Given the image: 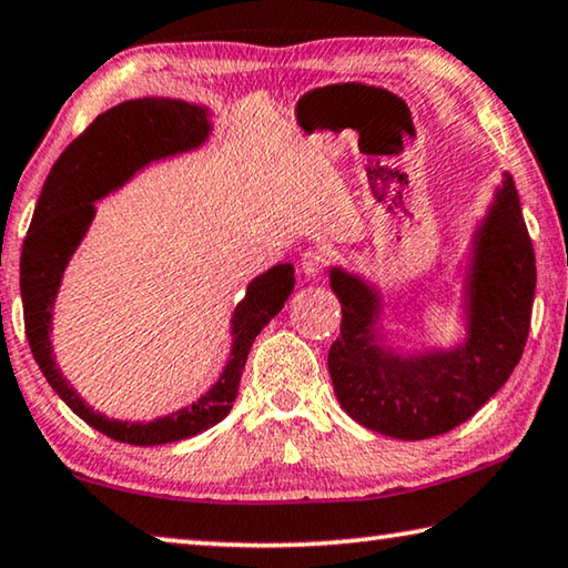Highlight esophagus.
I'll list each match as a JSON object with an SVG mask.
<instances>
[{
    "label": "esophagus",
    "instance_id": "34e87169",
    "mask_svg": "<svg viewBox=\"0 0 568 568\" xmlns=\"http://www.w3.org/2000/svg\"><path fill=\"white\" fill-rule=\"evenodd\" d=\"M329 266V254L324 248H306L302 254V272L306 276H320Z\"/></svg>",
    "mask_w": 568,
    "mask_h": 568
}]
</instances>
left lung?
Wrapping results in <instances>:
<instances>
[{"instance_id": "left-lung-1", "label": "left lung", "mask_w": 568, "mask_h": 568, "mask_svg": "<svg viewBox=\"0 0 568 568\" xmlns=\"http://www.w3.org/2000/svg\"><path fill=\"white\" fill-rule=\"evenodd\" d=\"M329 284L344 314L329 349L342 409L366 429L402 442L452 432L501 389L529 336L536 256L511 174H504L471 236L462 290L464 342L449 349H396L386 342L379 286L342 266L329 268Z\"/></svg>"}]
</instances>
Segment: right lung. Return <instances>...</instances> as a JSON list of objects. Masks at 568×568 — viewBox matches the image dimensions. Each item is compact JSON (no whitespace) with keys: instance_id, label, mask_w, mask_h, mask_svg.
<instances>
[{"instance_id":"obj_1","label":"right lung","mask_w":568,"mask_h":568,"mask_svg":"<svg viewBox=\"0 0 568 568\" xmlns=\"http://www.w3.org/2000/svg\"><path fill=\"white\" fill-rule=\"evenodd\" d=\"M209 109L182 99H129L99 114L57 159L39 194L32 224L24 239L19 286H22L24 329L34 362L47 382L79 419L109 439L159 446L206 432L232 412L248 349L256 334L284 310L294 292V266L276 264L254 276L246 296L232 314V349L212 389L192 406L152 422L109 419L94 412L59 372L52 349L54 302L69 258L82 244L97 216V202L122 189L149 164L194 152L212 136Z\"/></svg>"}]
</instances>
